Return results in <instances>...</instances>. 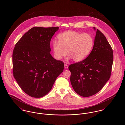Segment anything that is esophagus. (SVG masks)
<instances>
[{
  "instance_id": "34e87169",
  "label": "esophagus",
  "mask_w": 125,
  "mask_h": 125,
  "mask_svg": "<svg viewBox=\"0 0 125 125\" xmlns=\"http://www.w3.org/2000/svg\"><path fill=\"white\" fill-rule=\"evenodd\" d=\"M64 67H65V69H68V65H66V64H65V65H64Z\"/></svg>"
}]
</instances>
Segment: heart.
<instances>
[{
  "instance_id": "1",
  "label": "heart",
  "mask_w": 125,
  "mask_h": 125,
  "mask_svg": "<svg viewBox=\"0 0 125 125\" xmlns=\"http://www.w3.org/2000/svg\"><path fill=\"white\" fill-rule=\"evenodd\" d=\"M94 40L89 34H82L74 31H67L58 36V42L54 41L52 48L55 58L61 60L67 54L68 59L75 62L84 60L90 53Z\"/></svg>"
}]
</instances>
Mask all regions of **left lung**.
I'll list each match as a JSON object with an SVG mask.
<instances>
[{
	"mask_svg": "<svg viewBox=\"0 0 125 125\" xmlns=\"http://www.w3.org/2000/svg\"><path fill=\"white\" fill-rule=\"evenodd\" d=\"M95 30V28L93 27ZM113 49L105 36L96 30L93 49L82 61L71 64L70 82L78 95L89 97L98 92L110 79L113 64Z\"/></svg>",
	"mask_w": 125,
	"mask_h": 125,
	"instance_id": "left-lung-1",
	"label": "left lung"
}]
</instances>
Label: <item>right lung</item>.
I'll return each mask as SVG.
<instances>
[{
	"label": "right lung",
	"mask_w": 125,
	"mask_h": 125,
	"mask_svg": "<svg viewBox=\"0 0 125 125\" xmlns=\"http://www.w3.org/2000/svg\"><path fill=\"white\" fill-rule=\"evenodd\" d=\"M59 27H36L15 44L12 53L13 76L21 88L31 97L40 98L52 89L63 71L64 63L50 54V42Z\"/></svg>",
	"instance_id": "obj_1"
}]
</instances>
